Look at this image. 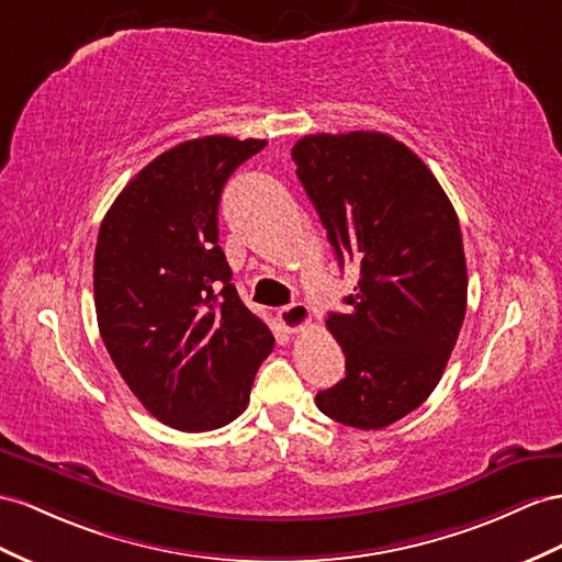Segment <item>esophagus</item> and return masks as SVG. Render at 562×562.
Wrapping results in <instances>:
<instances>
[{
  "mask_svg": "<svg viewBox=\"0 0 562 562\" xmlns=\"http://www.w3.org/2000/svg\"><path fill=\"white\" fill-rule=\"evenodd\" d=\"M278 321L284 325L286 333H299V329H304L313 321V315L308 306L292 304L278 311Z\"/></svg>",
  "mask_w": 562,
  "mask_h": 562,
  "instance_id": "1",
  "label": "esophagus"
}]
</instances>
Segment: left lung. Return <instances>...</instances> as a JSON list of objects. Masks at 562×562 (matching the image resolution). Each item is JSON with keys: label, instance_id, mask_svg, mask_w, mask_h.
<instances>
[{"label": "left lung", "instance_id": "obj_1", "mask_svg": "<svg viewBox=\"0 0 562 562\" xmlns=\"http://www.w3.org/2000/svg\"><path fill=\"white\" fill-rule=\"evenodd\" d=\"M296 176L321 215L339 266L361 280L327 329L347 378L315 404L341 425L382 429L435 392L468 304L458 215L431 170L384 133L306 135L292 149Z\"/></svg>", "mask_w": 562, "mask_h": 562}]
</instances>
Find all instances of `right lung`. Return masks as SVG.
<instances>
[{
    "label": "right lung",
    "instance_id": "obj_1",
    "mask_svg": "<svg viewBox=\"0 0 562 562\" xmlns=\"http://www.w3.org/2000/svg\"><path fill=\"white\" fill-rule=\"evenodd\" d=\"M263 147L225 135L182 142L125 184L99 227L104 347L139 404L180 431L233 423L276 344L241 304L218 247L223 187Z\"/></svg>",
    "mask_w": 562,
    "mask_h": 562
}]
</instances>
